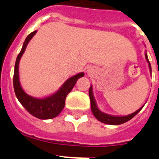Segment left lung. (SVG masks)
<instances>
[{"mask_svg":"<svg viewBox=\"0 0 159 159\" xmlns=\"http://www.w3.org/2000/svg\"><path fill=\"white\" fill-rule=\"evenodd\" d=\"M146 59H147V62H148L149 68H150V71L151 72V66L150 64V61L148 60V57H147V53L145 54ZM89 97L90 100H91V108H92V111L93 113L94 116L99 121L102 122L103 123H106V124H110V125H119L123 124V123H126V122L129 121L130 119H131L132 118L135 116L140 111L142 110V108L143 107V106L141 108H139V110L136 111L134 113L128 115V116H111V115H107L106 113H103L101 111L99 110V108L97 107L96 102H95V98H94L93 93H92V86L90 87L89 89Z\"/></svg>","mask_w":159,"mask_h":159,"instance_id":"left-lung-1","label":"left lung"}]
</instances>
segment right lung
Returning a JSON list of instances; mask_svg holds the SVG:
<instances>
[{"mask_svg": "<svg viewBox=\"0 0 159 159\" xmlns=\"http://www.w3.org/2000/svg\"><path fill=\"white\" fill-rule=\"evenodd\" d=\"M36 33V31H34L26 37L21 51L20 52L16 58L13 75L14 92L19 102L32 116L40 119H50L57 117L62 111L65 105V99L67 94L72 90L79 79L84 76V73L80 72L74 76H71L64 82L61 88L56 93L43 99L34 98L25 93L20 84L19 62L22 55L25 52L28 43Z\"/></svg>", "mask_w": 159, "mask_h": 159, "instance_id": "1", "label": "right lung"}]
</instances>
